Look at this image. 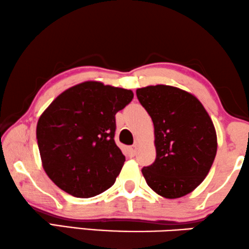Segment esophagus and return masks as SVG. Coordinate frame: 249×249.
<instances>
[{
  "mask_svg": "<svg viewBox=\"0 0 249 249\" xmlns=\"http://www.w3.org/2000/svg\"><path fill=\"white\" fill-rule=\"evenodd\" d=\"M137 149H138V146H137V145H132V146L129 147V150H130L131 155H135L137 153Z\"/></svg>",
  "mask_w": 249,
  "mask_h": 249,
  "instance_id": "1",
  "label": "esophagus"
}]
</instances>
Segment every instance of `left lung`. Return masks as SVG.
<instances>
[{
    "label": "left lung",
    "instance_id": "left-lung-1",
    "mask_svg": "<svg viewBox=\"0 0 249 249\" xmlns=\"http://www.w3.org/2000/svg\"><path fill=\"white\" fill-rule=\"evenodd\" d=\"M136 93L155 129L156 160L142 169L143 178L166 199L184 196L202 183L217 154L211 118L196 96L174 86H147Z\"/></svg>",
    "mask_w": 249,
    "mask_h": 249
}]
</instances>
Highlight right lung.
<instances>
[{
	"mask_svg": "<svg viewBox=\"0 0 249 249\" xmlns=\"http://www.w3.org/2000/svg\"><path fill=\"white\" fill-rule=\"evenodd\" d=\"M130 89L89 81L59 94L37 124L45 172L76 197H91L112 186L125 157L114 142L116 113L131 102Z\"/></svg>",
	"mask_w": 249,
	"mask_h": 249,
	"instance_id": "obj_1",
	"label": "right lung"
}]
</instances>
